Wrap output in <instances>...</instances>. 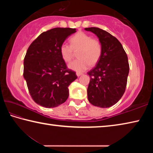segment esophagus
Instances as JSON below:
<instances>
[{"mask_svg":"<svg viewBox=\"0 0 153 153\" xmlns=\"http://www.w3.org/2000/svg\"><path fill=\"white\" fill-rule=\"evenodd\" d=\"M76 75H77V77H79L80 76H82V73H81V72H77V73H76Z\"/></svg>","mask_w":153,"mask_h":153,"instance_id":"34e87169","label":"esophagus"}]
</instances>
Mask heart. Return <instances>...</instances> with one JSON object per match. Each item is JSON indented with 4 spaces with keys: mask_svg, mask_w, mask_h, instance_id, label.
<instances>
[{
    "mask_svg": "<svg viewBox=\"0 0 153 153\" xmlns=\"http://www.w3.org/2000/svg\"><path fill=\"white\" fill-rule=\"evenodd\" d=\"M70 46L62 44L59 51L62 59L69 63L77 52L78 59L69 65V69L77 72L84 71L89 68L90 65H95L99 61L102 55V45L97 38H92L88 33L82 32L76 33L69 38Z\"/></svg>",
    "mask_w": 153,
    "mask_h": 153,
    "instance_id": "1",
    "label": "heart"
}]
</instances>
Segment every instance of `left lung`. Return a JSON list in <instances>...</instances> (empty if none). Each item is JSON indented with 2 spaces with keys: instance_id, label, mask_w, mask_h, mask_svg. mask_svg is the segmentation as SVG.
Returning <instances> with one entry per match:
<instances>
[{
  "instance_id": "obj_1",
  "label": "left lung",
  "mask_w": 153,
  "mask_h": 153,
  "mask_svg": "<svg viewBox=\"0 0 153 153\" xmlns=\"http://www.w3.org/2000/svg\"><path fill=\"white\" fill-rule=\"evenodd\" d=\"M85 30L97 36L102 49L97 65L88 72L90 76L88 98L96 107H110L125 92L129 70L128 56L120 41L111 33L94 27Z\"/></svg>"
}]
</instances>
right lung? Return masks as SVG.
I'll list each match as a JSON object with an SVG mask.
<instances>
[{
  "label": "right lung",
  "instance_id": "obj_1",
  "mask_svg": "<svg viewBox=\"0 0 153 153\" xmlns=\"http://www.w3.org/2000/svg\"><path fill=\"white\" fill-rule=\"evenodd\" d=\"M75 32V28H53L41 33L27 49L24 77L33 101L43 107H56L65 102L68 86L77 79L59 51L66 38Z\"/></svg>",
  "mask_w": 153,
  "mask_h": 153
}]
</instances>
